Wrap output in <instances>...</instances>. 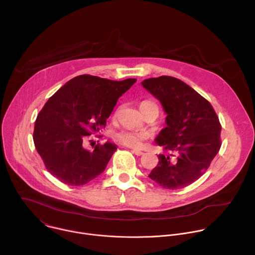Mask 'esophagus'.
<instances>
[{
    "instance_id": "obj_1",
    "label": "esophagus",
    "mask_w": 255,
    "mask_h": 255,
    "mask_svg": "<svg viewBox=\"0 0 255 255\" xmlns=\"http://www.w3.org/2000/svg\"><path fill=\"white\" fill-rule=\"evenodd\" d=\"M135 155H137V156H141V155H143L144 154V152H142V151H139V150H135V149H133V150H131Z\"/></svg>"
}]
</instances>
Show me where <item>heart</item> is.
I'll use <instances>...</instances> for the list:
<instances>
[{"label": "heart", "instance_id": "obj_1", "mask_svg": "<svg viewBox=\"0 0 255 255\" xmlns=\"http://www.w3.org/2000/svg\"><path fill=\"white\" fill-rule=\"evenodd\" d=\"M146 105H154L152 102L145 101L140 104V108L146 106ZM114 140L121 144L124 145V146H128L131 148H140L143 146L145 139L147 138V135L142 132H137V131H129V130H121L113 135Z\"/></svg>", "mask_w": 255, "mask_h": 255}]
</instances>
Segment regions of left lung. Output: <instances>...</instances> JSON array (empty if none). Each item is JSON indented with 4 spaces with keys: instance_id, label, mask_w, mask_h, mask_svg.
Segmentation results:
<instances>
[{
    "instance_id": "1",
    "label": "left lung",
    "mask_w": 255,
    "mask_h": 255,
    "mask_svg": "<svg viewBox=\"0 0 255 255\" xmlns=\"http://www.w3.org/2000/svg\"><path fill=\"white\" fill-rule=\"evenodd\" d=\"M142 86L161 103L166 113L156 143L168 151L159 154L149 177L160 187L178 190L199 179L221 147V124L212 105L178 79L162 76Z\"/></svg>"
}]
</instances>
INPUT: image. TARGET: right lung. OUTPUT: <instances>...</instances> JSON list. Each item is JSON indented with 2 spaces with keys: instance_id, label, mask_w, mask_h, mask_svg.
I'll return each instance as SVG.
<instances>
[{
  "instance_id": "1",
  "label": "right lung",
  "mask_w": 255,
  "mask_h": 255,
  "mask_svg": "<svg viewBox=\"0 0 255 255\" xmlns=\"http://www.w3.org/2000/svg\"><path fill=\"white\" fill-rule=\"evenodd\" d=\"M135 82L83 75L48 99L36 118L33 140L46 169L61 183L83 186L105 170L116 144H97L89 151L83 142L102 131L118 99Z\"/></svg>"
}]
</instances>
